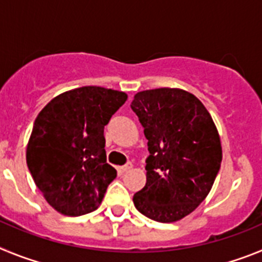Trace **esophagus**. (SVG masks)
Here are the masks:
<instances>
[{
	"label": "esophagus",
	"mask_w": 262,
	"mask_h": 262,
	"mask_svg": "<svg viewBox=\"0 0 262 262\" xmlns=\"http://www.w3.org/2000/svg\"><path fill=\"white\" fill-rule=\"evenodd\" d=\"M131 169H133V164L128 163V164H126V165H123V166H118V172L126 173V172H128V170H131Z\"/></svg>",
	"instance_id": "34e87169"
}]
</instances>
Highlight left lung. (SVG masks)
<instances>
[{"label":"left lung","instance_id":"obj_1","mask_svg":"<svg viewBox=\"0 0 262 262\" xmlns=\"http://www.w3.org/2000/svg\"><path fill=\"white\" fill-rule=\"evenodd\" d=\"M131 108L148 140L147 182L134 205L152 221L187 216L211 190L222 163L221 136L194 94L177 88L143 90Z\"/></svg>","mask_w":262,"mask_h":262}]
</instances>
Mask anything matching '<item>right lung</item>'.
Masks as SVG:
<instances>
[{"mask_svg":"<svg viewBox=\"0 0 262 262\" xmlns=\"http://www.w3.org/2000/svg\"><path fill=\"white\" fill-rule=\"evenodd\" d=\"M127 94L101 86L52 98L35 119L26 148L34 182L50 206L67 216L99 207L117 170L106 163L103 128Z\"/></svg>","mask_w":262,"mask_h":262,"instance_id":"right-lung-1","label":"right lung"}]
</instances>
